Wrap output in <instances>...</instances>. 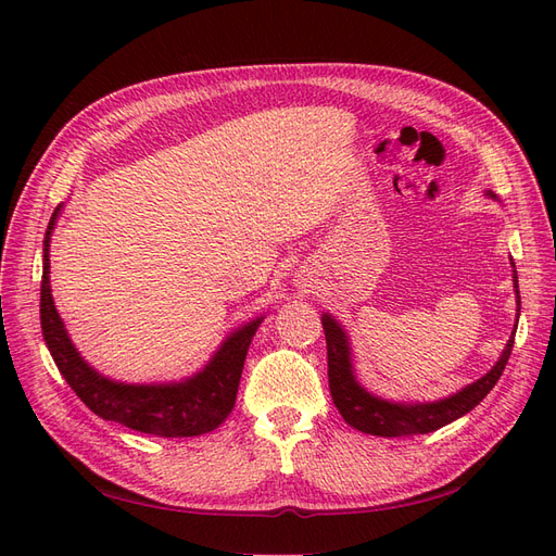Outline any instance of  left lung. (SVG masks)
<instances>
[{"label":"left lung","mask_w":556,"mask_h":556,"mask_svg":"<svg viewBox=\"0 0 556 556\" xmlns=\"http://www.w3.org/2000/svg\"><path fill=\"white\" fill-rule=\"evenodd\" d=\"M492 199H496L494 192H486ZM513 268L515 262L510 260ZM513 285L517 294V311H519V285H517V271H513ZM519 317V313H517ZM323 329L327 339V364H329V390L333 406L339 408L345 422L362 433L382 435V439H401V435H417V433H431L441 429L462 415L473 410L478 403L492 392V387L498 382L503 368L508 364V357L515 343V329L508 339L506 348H503L498 362L492 366V371H486L476 382H470L457 394H450L439 401L427 403H408V401H387L382 396H376L359 384L355 376V364H352V348L350 339L343 329V325L336 323L329 313H323Z\"/></svg>","instance_id":"1"}]
</instances>
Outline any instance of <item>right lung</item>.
<instances>
[{
	"label": "right lung",
	"mask_w": 556,
	"mask_h": 556,
	"mask_svg": "<svg viewBox=\"0 0 556 556\" xmlns=\"http://www.w3.org/2000/svg\"><path fill=\"white\" fill-rule=\"evenodd\" d=\"M60 211L62 204L50 217L43 239L41 331L66 384L94 415L141 433L162 435V439H185V435H201L220 427L237 403L248 348L264 315L233 329L223 345L213 352L208 364L190 378L178 382L141 384L102 376L80 357L64 329L53 294H50L48 250Z\"/></svg>",
	"instance_id": "right-lung-1"
}]
</instances>
